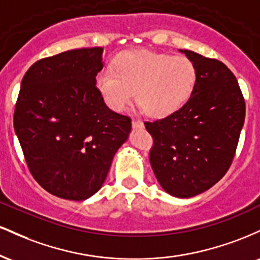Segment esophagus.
<instances>
[{
    "label": "esophagus",
    "instance_id": "esophagus-1",
    "mask_svg": "<svg viewBox=\"0 0 260 260\" xmlns=\"http://www.w3.org/2000/svg\"><path fill=\"white\" fill-rule=\"evenodd\" d=\"M132 127L133 128H143L144 127V123H143L140 120H133L132 121Z\"/></svg>",
    "mask_w": 260,
    "mask_h": 260
}]
</instances>
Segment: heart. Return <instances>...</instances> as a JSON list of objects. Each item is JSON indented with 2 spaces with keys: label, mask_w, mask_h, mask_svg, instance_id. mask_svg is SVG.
I'll return each instance as SVG.
<instances>
[{
  "label": "heart",
  "mask_w": 260,
  "mask_h": 260,
  "mask_svg": "<svg viewBox=\"0 0 260 260\" xmlns=\"http://www.w3.org/2000/svg\"><path fill=\"white\" fill-rule=\"evenodd\" d=\"M196 64L186 56L150 51L123 52L115 61V71L103 70L95 85L110 109L122 112L137 103L147 115L165 118L181 110L194 91Z\"/></svg>",
  "instance_id": "1"
}]
</instances>
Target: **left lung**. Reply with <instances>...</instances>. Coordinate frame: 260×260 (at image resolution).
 I'll return each mask as SVG.
<instances>
[{"mask_svg": "<svg viewBox=\"0 0 260 260\" xmlns=\"http://www.w3.org/2000/svg\"><path fill=\"white\" fill-rule=\"evenodd\" d=\"M196 64L193 95L174 115L145 122L154 138L150 164L169 194L189 198L228 172L244 123L246 105L234 73L217 59L180 50Z\"/></svg>", "mask_w": 260, "mask_h": 260, "instance_id": "left-lung-1", "label": "left lung"}]
</instances>
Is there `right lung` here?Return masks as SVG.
<instances>
[{
    "instance_id": "right-lung-1",
    "label": "right lung",
    "mask_w": 260,
    "mask_h": 260,
    "mask_svg": "<svg viewBox=\"0 0 260 260\" xmlns=\"http://www.w3.org/2000/svg\"><path fill=\"white\" fill-rule=\"evenodd\" d=\"M103 47L71 50L35 62L20 84L14 132L31 175L51 194L85 201L103 187L132 123L95 86Z\"/></svg>"
}]
</instances>
